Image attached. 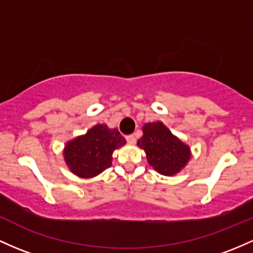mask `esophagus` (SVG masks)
Returning <instances> with one entry per match:
<instances>
[{
    "mask_svg": "<svg viewBox=\"0 0 253 253\" xmlns=\"http://www.w3.org/2000/svg\"><path fill=\"white\" fill-rule=\"evenodd\" d=\"M126 140L128 144H134L135 143V137L133 134H129L126 137Z\"/></svg>",
    "mask_w": 253,
    "mask_h": 253,
    "instance_id": "1",
    "label": "esophagus"
}]
</instances>
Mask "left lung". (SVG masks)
Segmentation results:
<instances>
[{"label":"left lung","instance_id":"1","mask_svg":"<svg viewBox=\"0 0 253 253\" xmlns=\"http://www.w3.org/2000/svg\"><path fill=\"white\" fill-rule=\"evenodd\" d=\"M137 145L146 154L149 165L162 175L179 173L191 158L190 146L175 137L161 121L143 126V137Z\"/></svg>","mask_w":253,"mask_h":253}]
</instances>
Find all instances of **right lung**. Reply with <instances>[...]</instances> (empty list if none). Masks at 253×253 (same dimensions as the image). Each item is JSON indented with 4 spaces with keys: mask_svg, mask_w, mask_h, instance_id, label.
<instances>
[{
    "mask_svg": "<svg viewBox=\"0 0 253 253\" xmlns=\"http://www.w3.org/2000/svg\"><path fill=\"white\" fill-rule=\"evenodd\" d=\"M125 144L126 139L118 129L96 125L84 135L69 140L63 149V157L72 173L90 179L112 166L114 150Z\"/></svg>",
    "mask_w": 253,
    "mask_h": 253,
    "instance_id": "1",
    "label": "right lung"
}]
</instances>
